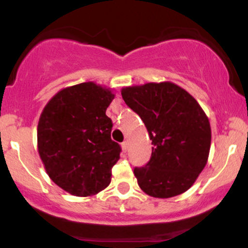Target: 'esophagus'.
I'll list each match as a JSON object with an SVG mask.
<instances>
[{"mask_svg":"<svg viewBox=\"0 0 248 248\" xmlns=\"http://www.w3.org/2000/svg\"><path fill=\"white\" fill-rule=\"evenodd\" d=\"M122 149L124 150V152H126V150L128 149V141H124V142H122Z\"/></svg>","mask_w":248,"mask_h":248,"instance_id":"34e87169","label":"esophagus"}]
</instances>
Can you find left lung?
I'll list each match as a JSON object with an SVG mask.
<instances>
[{"instance_id": "1", "label": "left lung", "mask_w": 248, "mask_h": 248, "mask_svg": "<svg viewBox=\"0 0 248 248\" xmlns=\"http://www.w3.org/2000/svg\"><path fill=\"white\" fill-rule=\"evenodd\" d=\"M121 94L143 121L153 144L150 161L134 169L139 186L155 198L186 192L209 158L211 127L205 112L190 93L170 81L124 87Z\"/></svg>"}]
</instances>
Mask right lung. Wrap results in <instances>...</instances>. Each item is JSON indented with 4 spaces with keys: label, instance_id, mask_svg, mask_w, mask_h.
<instances>
[{
    "label": "right lung",
    "instance_id": "1",
    "mask_svg": "<svg viewBox=\"0 0 248 248\" xmlns=\"http://www.w3.org/2000/svg\"><path fill=\"white\" fill-rule=\"evenodd\" d=\"M109 88L93 81L62 88L43 109L37 127L39 157L66 192L87 197L109 186L121 147L110 139Z\"/></svg>",
    "mask_w": 248,
    "mask_h": 248
}]
</instances>
